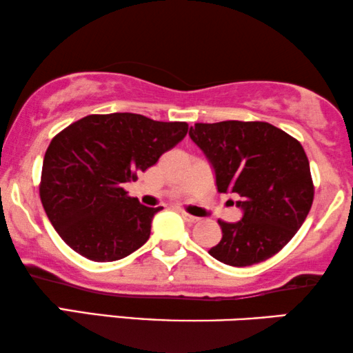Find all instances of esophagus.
Here are the masks:
<instances>
[{"label": "esophagus", "instance_id": "1", "mask_svg": "<svg viewBox=\"0 0 353 353\" xmlns=\"http://www.w3.org/2000/svg\"><path fill=\"white\" fill-rule=\"evenodd\" d=\"M181 216H183V219H185L186 222H190V223H196L199 221L198 217H194V216H190V214H186V212H181Z\"/></svg>", "mask_w": 353, "mask_h": 353}]
</instances>
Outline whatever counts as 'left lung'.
Listing matches in <instances>:
<instances>
[{
  "mask_svg": "<svg viewBox=\"0 0 353 353\" xmlns=\"http://www.w3.org/2000/svg\"><path fill=\"white\" fill-rule=\"evenodd\" d=\"M190 137L216 173L219 193H235L243 210L219 221L222 240L209 254L235 268L279 253L299 232L313 204L310 162L295 137L264 121L196 123Z\"/></svg>",
  "mask_w": 353,
  "mask_h": 353,
  "instance_id": "obj_1",
  "label": "left lung"
}]
</instances>
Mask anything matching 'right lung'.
I'll return each instance as SVG.
<instances>
[{"label":"right lung","instance_id":"obj_1","mask_svg":"<svg viewBox=\"0 0 353 353\" xmlns=\"http://www.w3.org/2000/svg\"><path fill=\"white\" fill-rule=\"evenodd\" d=\"M186 132L185 121H154L136 113L89 115L58 132L43 157L40 199L63 241L97 263L141 248L162 208L143 205L128 196L125 185Z\"/></svg>","mask_w":353,"mask_h":353}]
</instances>
